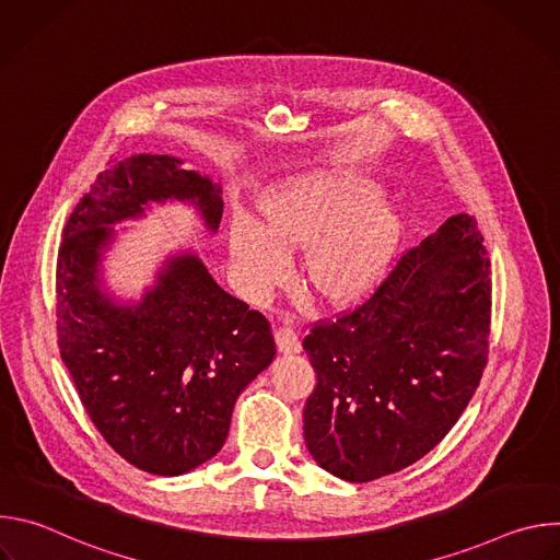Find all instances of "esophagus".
Wrapping results in <instances>:
<instances>
[{"label": "esophagus", "instance_id": "obj_1", "mask_svg": "<svg viewBox=\"0 0 560 560\" xmlns=\"http://www.w3.org/2000/svg\"><path fill=\"white\" fill-rule=\"evenodd\" d=\"M275 341H277V348L281 354H296L301 350V341H299V335L294 328L290 326H283L275 332Z\"/></svg>", "mask_w": 560, "mask_h": 560}]
</instances>
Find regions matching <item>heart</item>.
I'll return each mask as SVG.
<instances>
[{
    "label": "heart",
    "instance_id": "heart-1",
    "mask_svg": "<svg viewBox=\"0 0 560 560\" xmlns=\"http://www.w3.org/2000/svg\"><path fill=\"white\" fill-rule=\"evenodd\" d=\"M261 223L234 219L230 253L250 294H266L285 272L288 250L312 244L307 272L328 299L363 294L383 275L401 234V212L365 175L314 173L268 190Z\"/></svg>",
    "mask_w": 560,
    "mask_h": 560
}]
</instances>
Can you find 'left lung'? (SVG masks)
<instances>
[{"instance_id":"obj_1","label":"left lung","mask_w":560,"mask_h":560,"mask_svg":"<svg viewBox=\"0 0 560 560\" xmlns=\"http://www.w3.org/2000/svg\"><path fill=\"white\" fill-rule=\"evenodd\" d=\"M490 259L469 214L450 217L376 292L303 350L316 387L303 410L312 458L350 483L404 469L454 428L488 363Z\"/></svg>"}]
</instances>
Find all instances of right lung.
<instances>
[{
  "label": "right lung",
  "mask_w": 560,
  "mask_h": 560,
  "mask_svg": "<svg viewBox=\"0 0 560 560\" xmlns=\"http://www.w3.org/2000/svg\"><path fill=\"white\" fill-rule=\"evenodd\" d=\"M171 154L110 164L63 228L57 259V337L79 398L130 465L179 476L225 443L238 394L275 359L268 318L228 294L192 250L164 259L139 301L106 290L102 261L115 225L168 201L219 230L221 186Z\"/></svg>",
  "instance_id": "obj_1"
}]
</instances>
